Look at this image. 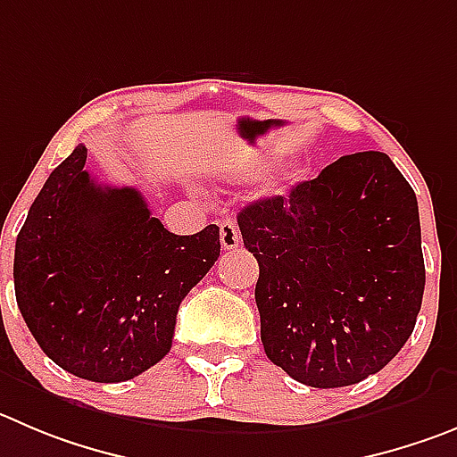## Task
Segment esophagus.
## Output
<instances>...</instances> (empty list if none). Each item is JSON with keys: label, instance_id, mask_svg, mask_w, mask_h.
Masks as SVG:
<instances>
[{"label": "esophagus", "instance_id": "34e87169", "mask_svg": "<svg viewBox=\"0 0 457 457\" xmlns=\"http://www.w3.org/2000/svg\"><path fill=\"white\" fill-rule=\"evenodd\" d=\"M219 229H220V245H223V250H234L241 245V234H238L237 223H234L232 219L220 220Z\"/></svg>", "mask_w": 457, "mask_h": 457}]
</instances>
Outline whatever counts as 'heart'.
<instances>
[{
	"mask_svg": "<svg viewBox=\"0 0 457 457\" xmlns=\"http://www.w3.org/2000/svg\"><path fill=\"white\" fill-rule=\"evenodd\" d=\"M272 160L270 157H253V160H245V162H237L234 166L228 169V176L234 178V180H253V178H259L262 173H266L270 169ZM302 178V170L297 166H288L279 173V176H272L268 180V189L272 191H284L287 187L295 185L297 180Z\"/></svg>",
	"mask_w": 457,
	"mask_h": 457,
	"instance_id": "1",
	"label": "heart"
}]
</instances>
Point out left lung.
<instances>
[{"instance_id":"obj_1","label":"left lung","mask_w":457,"mask_h":457,"mask_svg":"<svg viewBox=\"0 0 457 457\" xmlns=\"http://www.w3.org/2000/svg\"><path fill=\"white\" fill-rule=\"evenodd\" d=\"M257 257L266 356L311 387H343L386 368L424 297L420 209L378 151L345 155L288 195L238 214Z\"/></svg>"}]
</instances>
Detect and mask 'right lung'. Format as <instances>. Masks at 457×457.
<instances>
[{
	"label": "right lung",
	"mask_w": 457,
	"mask_h": 457,
	"mask_svg": "<svg viewBox=\"0 0 457 457\" xmlns=\"http://www.w3.org/2000/svg\"><path fill=\"white\" fill-rule=\"evenodd\" d=\"M74 148L15 241V297L42 352L96 383L139 377L169 353L187 293L220 254L216 225L180 237L132 187H104Z\"/></svg>",
	"instance_id": "obj_1"
}]
</instances>
